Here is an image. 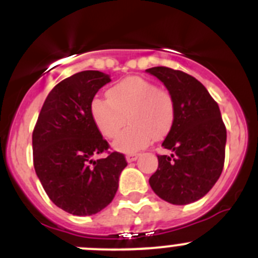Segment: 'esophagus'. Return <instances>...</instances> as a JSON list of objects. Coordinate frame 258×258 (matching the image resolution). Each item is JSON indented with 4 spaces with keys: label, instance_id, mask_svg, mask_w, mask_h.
I'll return each mask as SVG.
<instances>
[{
    "label": "esophagus",
    "instance_id": "obj_1",
    "mask_svg": "<svg viewBox=\"0 0 258 258\" xmlns=\"http://www.w3.org/2000/svg\"><path fill=\"white\" fill-rule=\"evenodd\" d=\"M139 155H140V154H137V153H130V154H127L126 155V159H127V162H135V160H136L137 158H139Z\"/></svg>",
    "mask_w": 258,
    "mask_h": 258
}]
</instances>
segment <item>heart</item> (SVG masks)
Segmentation results:
<instances>
[{
    "label": "heart",
    "mask_w": 258,
    "mask_h": 258,
    "mask_svg": "<svg viewBox=\"0 0 258 258\" xmlns=\"http://www.w3.org/2000/svg\"><path fill=\"white\" fill-rule=\"evenodd\" d=\"M107 99H94L90 112L94 124L105 139H113L129 119L132 126L115 138L113 148L135 153L146 148L156 137L170 131L175 119L172 94L156 88L148 79L131 76L108 89Z\"/></svg>",
    "instance_id": "1"
}]
</instances>
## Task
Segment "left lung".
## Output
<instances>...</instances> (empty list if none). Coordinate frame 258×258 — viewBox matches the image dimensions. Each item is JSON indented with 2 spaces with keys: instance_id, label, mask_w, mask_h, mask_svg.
<instances>
[{
  "instance_id": "8db88e82",
  "label": "left lung",
  "mask_w": 258,
  "mask_h": 258,
  "mask_svg": "<svg viewBox=\"0 0 258 258\" xmlns=\"http://www.w3.org/2000/svg\"><path fill=\"white\" fill-rule=\"evenodd\" d=\"M146 72L172 94L175 119L158 155L159 165L149 179L153 191L173 205H187L205 196L223 172L227 128L213 96L199 80L179 70L159 66Z\"/></svg>"
}]
</instances>
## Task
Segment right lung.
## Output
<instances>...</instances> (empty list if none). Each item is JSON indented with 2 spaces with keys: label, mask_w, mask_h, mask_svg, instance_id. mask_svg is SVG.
I'll return each instance as SVG.
<instances>
[{
  "label": "right lung",
  "mask_w": 258,
  "mask_h": 258,
  "mask_svg": "<svg viewBox=\"0 0 258 258\" xmlns=\"http://www.w3.org/2000/svg\"><path fill=\"white\" fill-rule=\"evenodd\" d=\"M110 81L100 71H81L48 94L33 131V163L52 202L72 215L99 213L112 202L127 162L108 151L109 144L94 124V96ZM107 152L105 158L92 156Z\"/></svg>",
  "instance_id": "1"
}]
</instances>
